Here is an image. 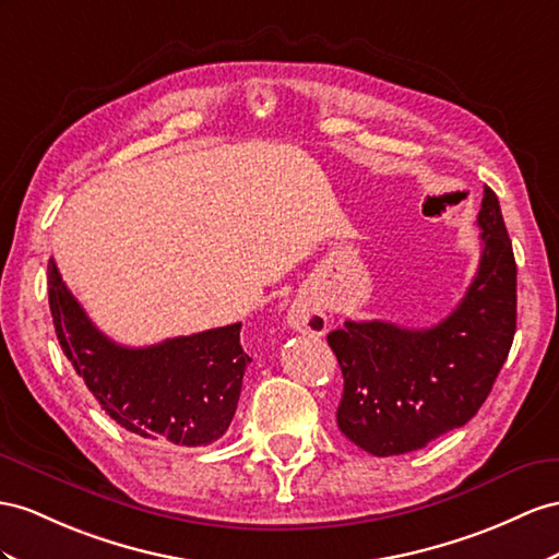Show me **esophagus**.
Segmentation results:
<instances>
[{
	"label": "esophagus",
	"mask_w": 559,
	"mask_h": 559,
	"mask_svg": "<svg viewBox=\"0 0 559 559\" xmlns=\"http://www.w3.org/2000/svg\"><path fill=\"white\" fill-rule=\"evenodd\" d=\"M285 321H288L293 331L302 333V335H311V337H321L328 331L325 311L311 295H299L290 305Z\"/></svg>",
	"instance_id": "obj_1"
}]
</instances>
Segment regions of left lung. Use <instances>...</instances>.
I'll return each mask as SVG.
<instances>
[{
	"label": "left lung",
	"mask_w": 559,
	"mask_h": 559,
	"mask_svg": "<svg viewBox=\"0 0 559 559\" xmlns=\"http://www.w3.org/2000/svg\"><path fill=\"white\" fill-rule=\"evenodd\" d=\"M481 260L447 319L432 328L345 321L328 335L345 378L337 427L384 455L418 451L463 427L489 396L518 328V264L496 193L484 186Z\"/></svg>",
	"instance_id": "8db88e82"
}]
</instances>
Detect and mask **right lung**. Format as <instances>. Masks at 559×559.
Returning <instances> with one entry per match:
<instances>
[{
    "label": "right lung",
    "instance_id": "add662e5",
    "mask_svg": "<svg viewBox=\"0 0 559 559\" xmlns=\"http://www.w3.org/2000/svg\"><path fill=\"white\" fill-rule=\"evenodd\" d=\"M49 309L68 361L127 432L177 447H207L231 425L252 361L240 347V323L151 347H122L90 321L53 260Z\"/></svg>",
    "mask_w": 559,
    "mask_h": 559
}]
</instances>
